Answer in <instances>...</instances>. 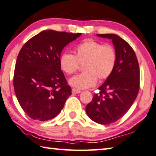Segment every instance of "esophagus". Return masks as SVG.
Wrapping results in <instances>:
<instances>
[{
  "label": "esophagus",
  "instance_id": "esophagus-1",
  "mask_svg": "<svg viewBox=\"0 0 156 156\" xmlns=\"http://www.w3.org/2000/svg\"><path fill=\"white\" fill-rule=\"evenodd\" d=\"M72 91H73V93H80L81 92V90L75 89V88H73V89L72 90Z\"/></svg>",
  "mask_w": 156,
  "mask_h": 156
}]
</instances>
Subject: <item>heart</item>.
I'll use <instances>...</instances> for the list:
<instances>
[{
    "mask_svg": "<svg viewBox=\"0 0 156 156\" xmlns=\"http://www.w3.org/2000/svg\"><path fill=\"white\" fill-rule=\"evenodd\" d=\"M75 55L64 53L60 56L62 70L73 75L83 65L84 71L73 76L70 83L76 88L84 89L94 86L99 80H106L111 75L116 63V53L111 45H103L93 40H87L75 48Z\"/></svg>",
    "mask_w": 156,
    "mask_h": 156,
    "instance_id": "heart-1",
    "label": "heart"
}]
</instances>
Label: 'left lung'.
Wrapping results in <instances>:
<instances>
[{"instance_id": "obj_1", "label": "left lung", "mask_w": 156, "mask_h": 156, "mask_svg": "<svg viewBox=\"0 0 156 156\" xmlns=\"http://www.w3.org/2000/svg\"><path fill=\"white\" fill-rule=\"evenodd\" d=\"M112 40L116 63L112 73L86 107L88 116L108 125L122 118L133 104L140 90V72L135 51L126 40L115 34H98Z\"/></svg>"}]
</instances>
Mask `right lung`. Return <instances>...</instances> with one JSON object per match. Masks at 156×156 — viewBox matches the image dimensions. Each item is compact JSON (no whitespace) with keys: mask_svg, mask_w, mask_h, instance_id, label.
Listing matches in <instances>:
<instances>
[{"mask_svg":"<svg viewBox=\"0 0 156 156\" xmlns=\"http://www.w3.org/2000/svg\"><path fill=\"white\" fill-rule=\"evenodd\" d=\"M81 33L43 30L21 48L14 73V88L21 108L30 119H52L72 95L61 69L63 48Z\"/></svg>","mask_w":156,"mask_h":156,"instance_id":"add662e5","label":"right lung"}]
</instances>
